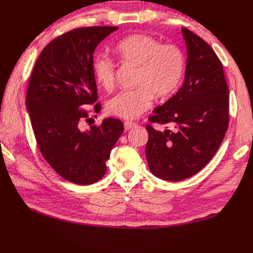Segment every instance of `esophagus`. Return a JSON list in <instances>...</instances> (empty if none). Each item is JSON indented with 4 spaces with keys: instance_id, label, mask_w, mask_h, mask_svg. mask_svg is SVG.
Segmentation results:
<instances>
[{
    "instance_id": "1",
    "label": "esophagus",
    "mask_w": 253,
    "mask_h": 253,
    "mask_svg": "<svg viewBox=\"0 0 253 253\" xmlns=\"http://www.w3.org/2000/svg\"><path fill=\"white\" fill-rule=\"evenodd\" d=\"M135 126H136L135 122H132V121H126V122H125V128H126V131L130 130V128L134 127Z\"/></svg>"
}]
</instances>
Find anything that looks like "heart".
Returning a JSON list of instances; mask_svg holds the SVG:
<instances>
[{"label":"heart","mask_w":253,"mask_h":253,"mask_svg":"<svg viewBox=\"0 0 253 253\" xmlns=\"http://www.w3.org/2000/svg\"><path fill=\"white\" fill-rule=\"evenodd\" d=\"M115 52L123 64L136 67L135 86L122 91L110 98L106 109L109 115L133 120L147 111L154 96L166 98L181 84L185 71V55L175 44H161L157 39L135 33L117 44ZM97 83L105 89L115 86L116 66L106 56H99L93 63Z\"/></svg>","instance_id":"heart-1"}]
</instances>
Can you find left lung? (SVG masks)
Listing matches in <instances>:
<instances>
[{"label": "left lung", "instance_id": "1", "mask_svg": "<svg viewBox=\"0 0 253 253\" xmlns=\"http://www.w3.org/2000/svg\"><path fill=\"white\" fill-rule=\"evenodd\" d=\"M187 59L182 87L154 109L153 123L172 126L158 131L147 125L150 172L178 182L199 172L214 156L228 127V87L223 66L209 44L182 29Z\"/></svg>", "mask_w": 253, "mask_h": 253}]
</instances>
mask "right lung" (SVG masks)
<instances>
[{
	"mask_svg": "<svg viewBox=\"0 0 253 253\" xmlns=\"http://www.w3.org/2000/svg\"><path fill=\"white\" fill-rule=\"evenodd\" d=\"M118 27H87L64 33L39 56L27 89L26 106L33 133L48 165L79 185L102 178L110 151L123 133V123L106 118L99 126L82 128L88 120L83 105L97 100L93 72L95 48ZM99 103L94 111H100Z\"/></svg>",
	"mask_w": 253,
	"mask_h": 253,
	"instance_id": "right-lung-1",
	"label": "right lung"
}]
</instances>
